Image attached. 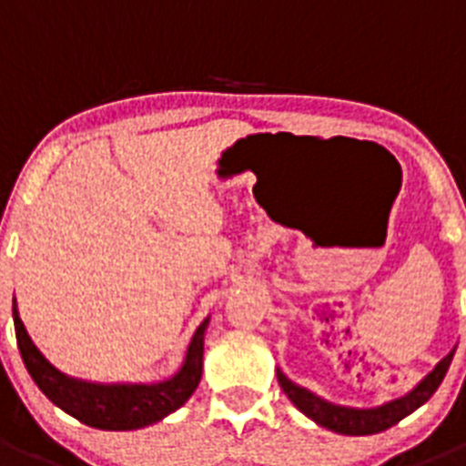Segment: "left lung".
Segmentation results:
<instances>
[{
	"label": "left lung",
	"mask_w": 466,
	"mask_h": 466,
	"mask_svg": "<svg viewBox=\"0 0 466 466\" xmlns=\"http://www.w3.org/2000/svg\"><path fill=\"white\" fill-rule=\"evenodd\" d=\"M452 355H455V350L448 352V355L434 366V371L427 373L406 397L387 401L382 403V406H376V409H350V406H339V403L327 401V399L317 397L315 392H310L306 387L291 382L279 369L278 380L279 387L284 390V394L291 399V403H294L296 409L303 415H308L310 420H315L317 425L327 427V430L331 431H339V434L366 436L390 430L392 425H397L399 420H403L406 415L413 413L415 409H420L422 403L430 401L431 394L439 390L441 380L446 378Z\"/></svg>",
	"instance_id": "1"
}]
</instances>
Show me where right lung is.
<instances>
[{
    "label": "right lung",
    "mask_w": 466,
    "mask_h": 466,
    "mask_svg": "<svg viewBox=\"0 0 466 466\" xmlns=\"http://www.w3.org/2000/svg\"><path fill=\"white\" fill-rule=\"evenodd\" d=\"M14 324L20 357L41 392L46 394L57 409H63L72 418L81 420L84 425L97 427V430L127 431L154 425L166 415L175 413L179 406H184L188 397L196 392L200 376H203V345L209 317L193 333L182 369L167 380L151 382V385H142V382L139 385L137 382L135 385L130 382L102 385V382L65 376L32 343L30 333L25 329L18 308H15V299Z\"/></svg>",
    "instance_id": "1"
}]
</instances>
